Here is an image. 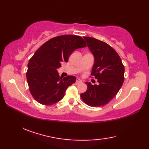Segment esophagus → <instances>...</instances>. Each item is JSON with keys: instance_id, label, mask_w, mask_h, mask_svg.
Here are the masks:
<instances>
[{"instance_id": "34e87169", "label": "esophagus", "mask_w": 149, "mask_h": 149, "mask_svg": "<svg viewBox=\"0 0 149 149\" xmlns=\"http://www.w3.org/2000/svg\"><path fill=\"white\" fill-rule=\"evenodd\" d=\"M82 83V81L79 79H76V81H75V84H81Z\"/></svg>"}]
</instances>
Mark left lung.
I'll return each instance as SVG.
<instances>
[{"instance_id": "left-lung-1", "label": "left lung", "mask_w": 149, "mask_h": 149, "mask_svg": "<svg viewBox=\"0 0 149 149\" xmlns=\"http://www.w3.org/2000/svg\"><path fill=\"white\" fill-rule=\"evenodd\" d=\"M84 38L95 58L91 75L97 79L99 84L86 83L87 90L81 94V97L88 106H103L116 96L122 87L124 66L115 50L108 44L94 38Z\"/></svg>"}]
</instances>
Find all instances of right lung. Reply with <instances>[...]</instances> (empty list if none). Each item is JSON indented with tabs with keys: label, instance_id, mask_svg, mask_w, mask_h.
Wrapping results in <instances>:
<instances>
[{
	"label": "right lung",
	"instance_id": "right-lung-1",
	"mask_svg": "<svg viewBox=\"0 0 149 149\" xmlns=\"http://www.w3.org/2000/svg\"><path fill=\"white\" fill-rule=\"evenodd\" d=\"M86 47L81 36L61 35L52 38L36 50L28 63L26 77L30 93L38 102L50 106L63 99L76 77L68 75L62 79L57 69L61 62L68 61L75 50Z\"/></svg>",
	"mask_w": 149,
	"mask_h": 149
}]
</instances>
